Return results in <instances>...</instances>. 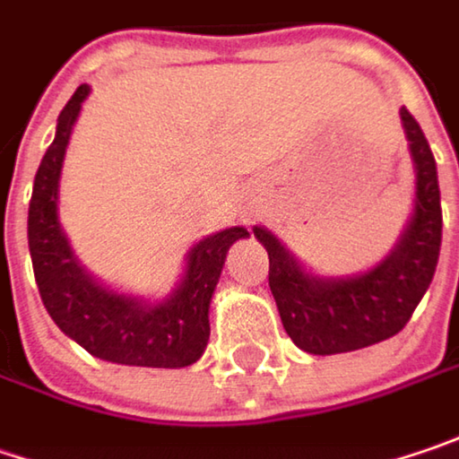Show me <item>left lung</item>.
<instances>
[{
	"label": "left lung",
	"mask_w": 459,
	"mask_h": 459,
	"mask_svg": "<svg viewBox=\"0 0 459 459\" xmlns=\"http://www.w3.org/2000/svg\"><path fill=\"white\" fill-rule=\"evenodd\" d=\"M416 172L413 212L395 247L354 276H317L299 264L265 227L253 235L268 253V287L284 331L307 354L331 356L367 349L405 328L434 279L442 245L437 162L416 118L401 108Z\"/></svg>",
	"instance_id": "left-lung-1"
}]
</instances>
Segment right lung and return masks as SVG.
<instances>
[{
  "mask_svg": "<svg viewBox=\"0 0 459 459\" xmlns=\"http://www.w3.org/2000/svg\"><path fill=\"white\" fill-rule=\"evenodd\" d=\"M90 84H80L58 113L56 136L35 172L28 209V247L35 284L51 320L84 351L126 367L180 369L201 359L209 343V305L219 284L227 250L245 227H227L198 240L186 268L165 299L124 294L98 281L74 255L58 221V180L72 128L80 118Z\"/></svg>",
  "mask_w": 459,
  "mask_h": 459,
  "instance_id": "add662e5",
  "label": "right lung"
}]
</instances>
